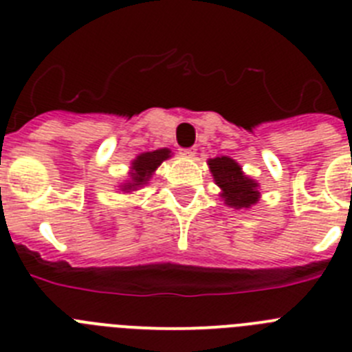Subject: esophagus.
I'll use <instances>...</instances> for the list:
<instances>
[{"instance_id":"obj_1","label":"esophagus","mask_w":352,"mask_h":352,"mask_svg":"<svg viewBox=\"0 0 352 352\" xmlns=\"http://www.w3.org/2000/svg\"><path fill=\"white\" fill-rule=\"evenodd\" d=\"M182 155L186 158H194L195 157V148H186L182 149Z\"/></svg>"}]
</instances>
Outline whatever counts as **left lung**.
Returning <instances> with one entry per match:
<instances>
[{
    "label": "left lung",
    "instance_id": "8db88e82",
    "mask_svg": "<svg viewBox=\"0 0 352 352\" xmlns=\"http://www.w3.org/2000/svg\"><path fill=\"white\" fill-rule=\"evenodd\" d=\"M214 183L222 188L220 197L227 206L234 210H248L259 201V185L245 176L241 166L229 157H217L208 160Z\"/></svg>",
    "mask_w": 352,
    "mask_h": 352
}]
</instances>
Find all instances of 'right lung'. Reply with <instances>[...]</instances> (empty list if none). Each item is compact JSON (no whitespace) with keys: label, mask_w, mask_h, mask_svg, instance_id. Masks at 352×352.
<instances>
[{"label":"right lung","mask_w":352,"mask_h":352,"mask_svg":"<svg viewBox=\"0 0 352 352\" xmlns=\"http://www.w3.org/2000/svg\"><path fill=\"white\" fill-rule=\"evenodd\" d=\"M169 157L170 149L167 148L155 149V151H146V153L139 155V157L132 162V167H130V169H132L130 170V182L123 183V185H121V190L132 192L141 188V186H144L146 183L149 182V178H151V174L157 170V167Z\"/></svg>","instance_id":"add662e5"}]
</instances>
